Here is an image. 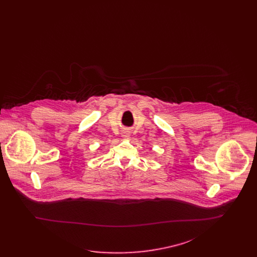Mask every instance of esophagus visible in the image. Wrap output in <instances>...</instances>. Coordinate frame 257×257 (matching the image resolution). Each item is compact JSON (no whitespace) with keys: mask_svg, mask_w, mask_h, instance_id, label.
Here are the masks:
<instances>
[{"mask_svg":"<svg viewBox=\"0 0 257 257\" xmlns=\"http://www.w3.org/2000/svg\"><path fill=\"white\" fill-rule=\"evenodd\" d=\"M121 135H122V137H128L130 135V131L128 129H125V130H123Z\"/></svg>","mask_w":257,"mask_h":257,"instance_id":"obj_1","label":"esophagus"}]
</instances>
